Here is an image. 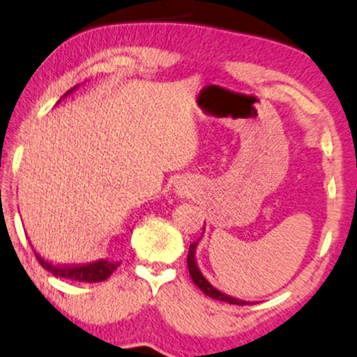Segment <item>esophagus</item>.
<instances>
[{"instance_id": "obj_1", "label": "esophagus", "mask_w": 357, "mask_h": 357, "mask_svg": "<svg viewBox=\"0 0 357 357\" xmlns=\"http://www.w3.org/2000/svg\"><path fill=\"white\" fill-rule=\"evenodd\" d=\"M197 190H199V186H197V181L195 178H191V176H181V178H178L174 181V195L178 197H192L196 196Z\"/></svg>"}]
</instances>
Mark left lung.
<instances>
[{
    "label": "left lung",
    "instance_id": "1",
    "mask_svg": "<svg viewBox=\"0 0 357 357\" xmlns=\"http://www.w3.org/2000/svg\"><path fill=\"white\" fill-rule=\"evenodd\" d=\"M199 241L201 239H197L196 243H192L190 246V252H188V269H190V276L192 279V282H195V284L199 287L206 296H209V298L213 299H218V301L238 304V306H244V304H248L246 301H241V299L231 298V296L221 293L220 289H216V287H214L211 282L203 276V273H201L199 266H197V261H196V248L197 244H199Z\"/></svg>",
    "mask_w": 357,
    "mask_h": 357
}]
</instances>
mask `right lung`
<instances>
[{
	"instance_id": "obj_1",
	"label": "right lung",
	"mask_w": 357,
	"mask_h": 357,
	"mask_svg": "<svg viewBox=\"0 0 357 357\" xmlns=\"http://www.w3.org/2000/svg\"><path fill=\"white\" fill-rule=\"evenodd\" d=\"M76 88H78V86L71 88L63 98H66L68 94H71ZM34 256H36V259L40 261V264L43 266V268L48 269L53 276L63 278V279H71V281H79V282L105 281V279H108L111 274L114 273V269L119 266V261H109V259H98V261H93V263H88V264L59 266V264L51 263V261L43 259V257L40 256V252H36V251H34Z\"/></svg>"
}]
</instances>
